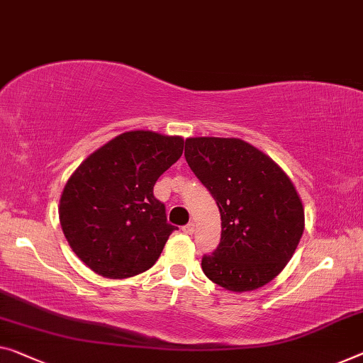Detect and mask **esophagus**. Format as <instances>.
<instances>
[{
    "label": "esophagus",
    "mask_w": 363,
    "mask_h": 363,
    "mask_svg": "<svg viewBox=\"0 0 363 363\" xmlns=\"http://www.w3.org/2000/svg\"><path fill=\"white\" fill-rule=\"evenodd\" d=\"M183 232L188 233V235H191V233L194 232V224H193V222H189V224H186L185 227H183Z\"/></svg>",
    "instance_id": "1"
}]
</instances>
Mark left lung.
I'll use <instances>...</instances> for the list:
<instances>
[{
    "instance_id": "left-lung-1",
    "label": "left lung",
    "mask_w": 363,
    "mask_h": 363,
    "mask_svg": "<svg viewBox=\"0 0 363 363\" xmlns=\"http://www.w3.org/2000/svg\"><path fill=\"white\" fill-rule=\"evenodd\" d=\"M189 169L220 213V243L201 261L204 274L230 292L266 286L297 250L303 204L291 178L269 155L238 138H188Z\"/></svg>"
}]
</instances>
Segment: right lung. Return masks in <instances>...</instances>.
Wrapping results in <instances>:
<instances>
[{
    "label": "right lung",
    "instance_id": "add662e5",
    "mask_svg": "<svg viewBox=\"0 0 363 363\" xmlns=\"http://www.w3.org/2000/svg\"><path fill=\"white\" fill-rule=\"evenodd\" d=\"M185 139L126 131L82 162L66 182L60 224L72 252L99 276L125 279L155 264L175 225L154 196L157 178L183 154Z\"/></svg>",
    "mask_w": 363,
    "mask_h": 363
}]
</instances>
